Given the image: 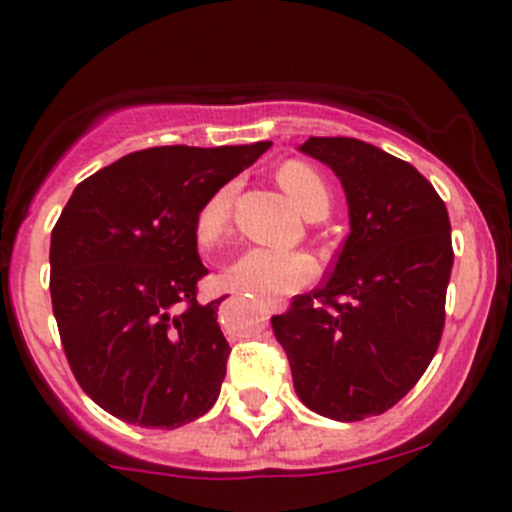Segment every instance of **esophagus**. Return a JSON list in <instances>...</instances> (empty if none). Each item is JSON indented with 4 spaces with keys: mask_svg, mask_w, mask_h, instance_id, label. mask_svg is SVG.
<instances>
[{
    "mask_svg": "<svg viewBox=\"0 0 512 512\" xmlns=\"http://www.w3.org/2000/svg\"><path fill=\"white\" fill-rule=\"evenodd\" d=\"M267 307H270V312H282V310H287V302L285 300H267Z\"/></svg>",
    "mask_w": 512,
    "mask_h": 512,
    "instance_id": "1",
    "label": "esophagus"
}]
</instances>
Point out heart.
I'll return each mask as SVG.
<instances>
[{
	"instance_id": "obj_1",
	"label": "heart",
	"mask_w": 512,
	"mask_h": 512,
	"mask_svg": "<svg viewBox=\"0 0 512 512\" xmlns=\"http://www.w3.org/2000/svg\"><path fill=\"white\" fill-rule=\"evenodd\" d=\"M277 182L307 220H322L330 212V187L320 172L305 162L290 160L277 170ZM232 205V187H220L202 202L195 217V240L212 247L227 230ZM315 277V262L302 252H282L255 247L237 257L225 270V282L237 292L277 297L295 292Z\"/></svg>"
}]
</instances>
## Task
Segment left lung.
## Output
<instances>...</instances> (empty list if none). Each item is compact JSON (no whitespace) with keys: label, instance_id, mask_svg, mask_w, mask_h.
<instances>
[{"label":"left lung","instance_id":"left-lung-1","mask_svg":"<svg viewBox=\"0 0 512 512\" xmlns=\"http://www.w3.org/2000/svg\"><path fill=\"white\" fill-rule=\"evenodd\" d=\"M297 150L330 167L350 215L325 285L272 317L302 405L340 423L380 415L423 377L445 325L453 242L445 202L408 162L352 137Z\"/></svg>","mask_w":512,"mask_h":512}]
</instances>
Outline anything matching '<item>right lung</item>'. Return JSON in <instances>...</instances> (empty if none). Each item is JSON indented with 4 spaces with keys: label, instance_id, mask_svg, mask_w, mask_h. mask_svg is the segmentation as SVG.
I'll use <instances>...</instances> for the list:
<instances>
[{
    "label": "right lung",
    "instance_id": "obj_1",
    "mask_svg": "<svg viewBox=\"0 0 512 512\" xmlns=\"http://www.w3.org/2000/svg\"><path fill=\"white\" fill-rule=\"evenodd\" d=\"M272 142L150 147L74 187L49 245V292L69 367L102 410L175 430L215 405L227 372L195 240L202 202Z\"/></svg>",
    "mask_w": 512,
    "mask_h": 512
}]
</instances>
